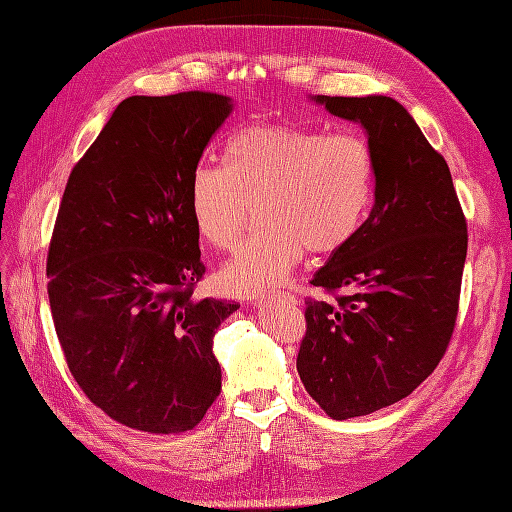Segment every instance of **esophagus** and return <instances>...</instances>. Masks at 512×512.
Wrapping results in <instances>:
<instances>
[{
    "label": "esophagus",
    "mask_w": 512,
    "mask_h": 512,
    "mask_svg": "<svg viewBox=\"0 0 512 512\" xmlns=\"http://www.w3.org/2000/svg\"><path fill=\"white\" fill-rule=\"evenodd\" d=\"M278 299H284V301H291V303H297V299L293 297V295H286V293H282V295H278Z\"/></svg>",
    "instance_id": "1"
}]
</instances>
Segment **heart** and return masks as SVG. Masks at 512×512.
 Masks as SVG:
<instances>
[{
	"label": "heart",
	"instance_id": "heart-1",
	"mask_svg": "<svg viewBox=\"0 0 512 512\" xmlns=\"http://www.w3.org/2000/svg\"><path fill=\"white\" fill-rule=\"evenodd\" d=\"M372 194L374 157L358 133L251 125L226 144L224 167H194L188 213L198 236L228 249L259 207L263 230L219 270L228 295L259 297L288 280L303 249L347 247L364 224Z\"/></svg>",
	"mask_w": 512,
	"mask_h": 512
}]
</instances>
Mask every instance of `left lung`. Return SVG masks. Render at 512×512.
I'll use <instances>...</instances> for the list:
<instances>
[{
  "instance_id": "1",
  "label": "left lung",
  "mask_w": 512,
  "mask_h": 512,
  "mask_svg": "<svg viewBox=\"0 0 512 512\" xmlns=\"http://www.w3.org/2000/svg\"><path fill=\"white\" fill-rule=\"evenodd\" d=\"M358 123L374 157V205L347 247L311 278L337 301L307 299L297 372L337 420L410 395L450 343L466 259V221L448 163L387 96H309Z\"/></svg>"
}]
</instances>
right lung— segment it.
<instances>
[{"mask_svg":"<svg viewBox=\"0 0 512 512\" xmlns=\"http://www.w3.org/2000/svg\"><path fill=\"white\" fill-rule=\"evenodd\" d=\"M230 96L123 100L66 182L48 253V297L71 374L110 418L182 433L221 391L219 324L240 307L196 299L205 265L188 184Z\"/></svg>","mask_w":512,"mask_h":512,"instance_id":"add662e5","label":"right lung"}]
</instances>
